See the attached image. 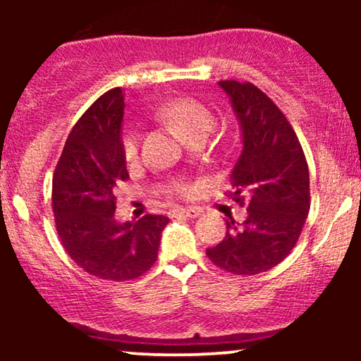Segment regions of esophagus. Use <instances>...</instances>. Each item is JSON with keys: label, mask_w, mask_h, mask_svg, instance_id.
Returning <instances> with one entry per match:
<instances>
[{"label": "esophagus", "mask_w": 361, "mask_h": 361, "mask_svg": "<svg viewBox=\"0 0 361 361\" xmlns=\"http://www.w3.org/2000/svg\"><path fill=\"white\" fill-rule=\"evenodd\" d=\"M175 214L185 215V217H190V219H195V217H198V215L202 214V209H198V207H183V209H175Z\"/></svg>", "instance_id": "esophagus-1"}]
</instances>
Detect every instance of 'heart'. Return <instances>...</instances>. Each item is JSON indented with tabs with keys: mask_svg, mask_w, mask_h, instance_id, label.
<instances>
[{
	"mask_svg": "<svg viewBox=\"0 0 361 361\" xmlns=\"http://www.w3.org/2000/svg\"><path fill=\"white\" fill-rule=\"evenodd\" d=\"M163 117L180 128L188 139L197 137V135H207L214 126V115L204 103L195 98L180 97L175 100L168 102L161 110ZM120 147H122L123 159L127 163H134L140 152V132L135 126H127L120 135ZM168 193L176 195V197H186L192 188L185 181L175 180L166 186Z\"/></svg>",
	"mask_w": 361,
	"mask_h": 361,
	"instance_id": "1",
	"label": "heart"
}]
</instances>
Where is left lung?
Masks as SVG:
<instances>
[{
	"label": "left lung",
	"mask_w": 361,
	"mask_h": 361,
	"mask_svg": "<svg viewBox=\"0 0 361 361\" xmlns=\"http://www.w3.org/2000/svg\"><path fill=\"white\" fill-rule=\"evenodd\" d=\"M243 128V152L224 195L244 205L243 224L229 217L226 238L207 250L215 267L258 275L283 261L299 241L310 209L309 168L299 137L267 93L250 81L222 80Z\"/></svg>",
	"instance_id": "8db88e82"
}]
</instances>
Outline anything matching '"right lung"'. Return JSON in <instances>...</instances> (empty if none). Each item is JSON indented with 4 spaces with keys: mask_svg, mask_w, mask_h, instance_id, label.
<instances>
[{
    "mask_svg": "<svg viewBox=\"0 0 361 361\" xmlns=\"http://www.w3.org/2000/svg\"><path fill=\"white\" fill-rule=\"evenodd\" d=\"M126 90L103 93L69 132L52 178L57 234L78 267L102 280L142 276L157 259L164 215L118 224L115 186L128 180L120 147Z\"/></svg>",
    "mask_w": 361,
    "mask_h": 361,
    "instance_id": "obj_1",
    "label": "right lung"
}]
</instances>
